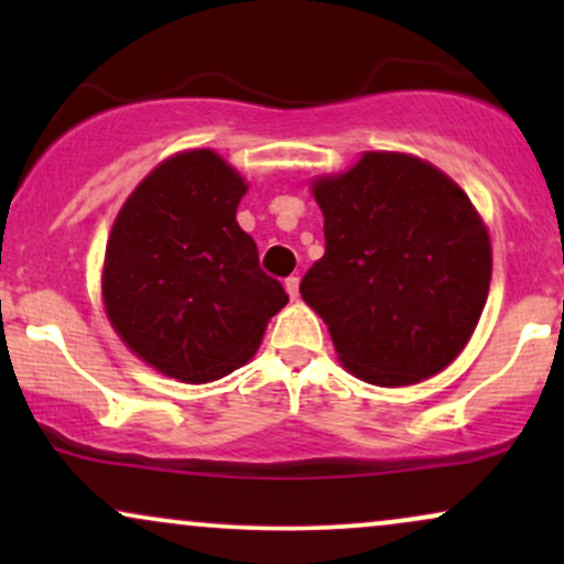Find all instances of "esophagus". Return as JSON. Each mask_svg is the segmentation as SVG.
I'll return each mask as SVG.
<instances>
[{
	"label": "esophagus",
	"instance_id": "esophagus-1",
	"mask_svg": "<svg viewBox=\"0 0 564 564\" xmlns=\"http://www.w3.org/2000/svg\"><path fill=\"white\" fill-rule=\"evenodd\" d=\"M283 286H286V291H289L291 300H296V296H300V278H296V275H289V278H286V283H283Z\"/></svg>",
	"mask_w": 564,
	"mask_h": 564
}]
</instances>
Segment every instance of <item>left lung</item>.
<instances>
[{
	"label": "left lung",
	"mask_w": 564,
	"mask_h": 564,
	"mask_svg": "<svg viewBox=\"0 0 564 564\" xmlns=\"http://www.w3.org/2000/svg\"><path fill=\"white\" fill-rule=\"evenodd\" d=\"M313 193L326 254L300 291L341 364L379 387L435 377L467 345L488 300L490 238L471 200L403 153H366Z\"/></svg>",
	"instance_id": "left-lung-1"
}]
</instances>
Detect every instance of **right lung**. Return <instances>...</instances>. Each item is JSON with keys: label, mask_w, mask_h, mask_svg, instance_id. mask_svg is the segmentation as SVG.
<instances>
[{"label": "right lung", "mask_w": 564, "mask_h": 564, "mask_svg": "<svg viewBox=\"0 0 564 564\" xmlns=\"http://www.w3.org/2000/svg\"><path fill=\"white\" fill-rule=\"evenodd\" d=\"M243 180L215 151L164 161L116 217L102 296L121 339L180 381H212L243 366L289 302L236 223Z\"/></svg>", "instance_id": "obj_1"}]
</instances>
